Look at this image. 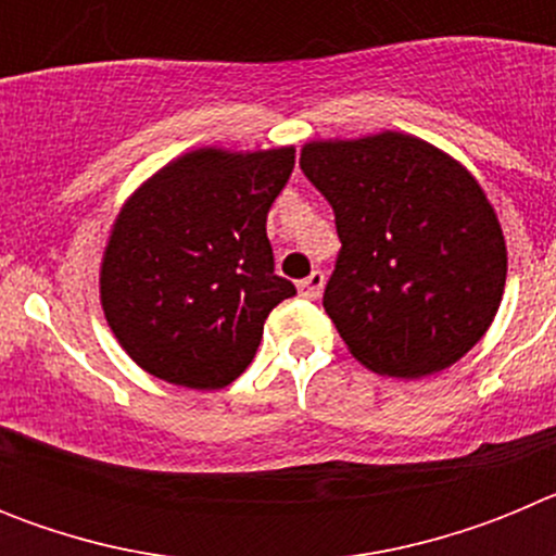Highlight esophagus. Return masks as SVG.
I'll return each mask as SVG.
<instances>
[{
	"mask_svg": "<svg viewBox=\"0 0 556 556\" xmlns=\"http://www.w3.org/2000/svg\"><path fill=\"white\" fill-rule=\"evenodd\" d=\"M323 287H326V275L314 269L308 278H303V281L298 283V292H301L303 298H312V301H314V298H320Z\"/></svg>",
	"mask_w": 556,
	"mask_h": 556,
	"instance_id": "esophagus-1",
	"label": "esophagus"
}]
</instances>
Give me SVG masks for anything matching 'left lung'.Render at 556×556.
Returning <instances> with one entry per match:
<instances>
[{
	"label": "left lung",
	"mask_w": 556,
	"mask_h": 556,
	"mask_svg": "<svg viewBox=\"0 0 556 556\" xmlns=\"http://www.w3.org/2000/svg\"><path fill=\"white\" fill-rule=\"evenodd\" d=\"M301 169L337 217L323 306L353 358L392 378L459 362L507 283L504 230L473 172L401 130L306 141Z\"/></svg>",
	"instance_id": "obj_1"
}]
</instances>
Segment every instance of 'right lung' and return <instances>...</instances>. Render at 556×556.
I'll return each mask as SVG.
<instances>
[{
  "instance_id": "right-lung-1",
  "label": "right lung",
  "mask_w": 556,
  "mask_h": 556,
  "mask_svg": "<svg viewBox=\"0 0 556 556\" xmlns=\"http://www.w3.org/2000/svg\"><path fill=\"white\" fill-rule=\"evenodd\" d=\"M292 166V144L198 147L122 203L102 250L100 303L141 370L203 392L248 370L264 320L294 294L267 239V211Z\"/></svg>"
}]
</instances>
